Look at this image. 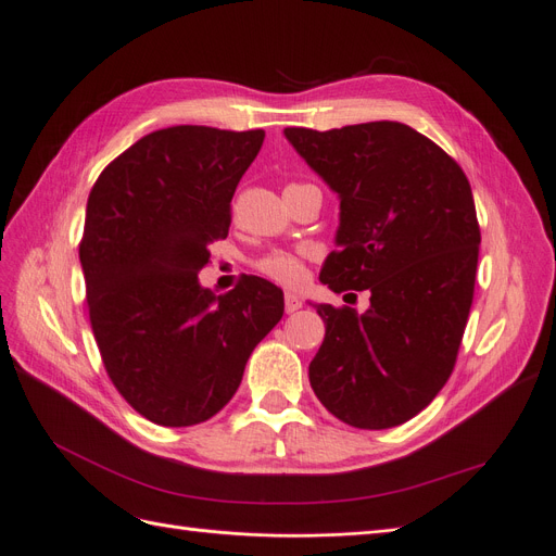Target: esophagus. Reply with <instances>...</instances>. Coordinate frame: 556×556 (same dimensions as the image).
<instances>
[{
	"instance_id": "1",
	"label": "esophagus",
	"mask_w": 556,
	"mask_h": 556,
	"mask_svg": "<svg viewBox=\"0 0 556 556\" xmlns=\"http://www.w3.org/2000/svg\"><path fill=\"white\" fill-rule=\"evenodd\" d=\"M301 305H303V301H301L296 294H292V292L285 294V313H287V315L296 313V309H299Z\"/></svg>"
}]
</instances>
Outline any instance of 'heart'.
<instances>
[{
	"label": "heart",
	"instance_id": "heart-1",
	"mask_svg": "<svg viewBox=\"0 0 556 556\" xmlns=\"http://www.w3.org/2000/svg\"><path fill=\"white\" fill-rule=\"evenodd\" d=\"M255 269L278 285H299L305 276L303 255L292 251H271L257 260Z\"/></svg>",
	"mask_w": 556,
	"mask_h": 556
}]
</instances>
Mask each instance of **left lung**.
<instances>
[{
  "instance_id": "1",
  "label": "left lung",
  "mask_w": 556,
  "mask_h": 556,
  "mask_svg": "<svg viewBox=\"0 0 556 556\" xmlns=\"http://www.w3.org/2000/svg\"><path fill=\"white\" fill-rule=\"evenodd\" d=\"M285 137L340 195V249L319 280L371 294L365 315L317 305L326 338L309 386L344 425H404L447 383L468 324L481 243L468 177L394 121L287 127Z\"/></svg>"
}]
</instances>
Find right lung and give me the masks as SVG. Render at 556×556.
<instances>
[{
  "instance_id": "1",
  "label": "right lung",
  "mask_w": 556,
  "mask_h": 556,
  "mask_svg": "<svg viewBox=\"0 0 556 556\" xmlns=\"http://www.w3.org/2000/svg\"><path fill=\"white\" fill-rule=\"evenodd\" d=\"M262 129L150 131L98 177L79 262L88 317L111 383L162 427H193L237 392L253 349L282 317V292L249 276L214 296L198 282L226 239L230 201Z\"/></svg>"
}]
</instances>
